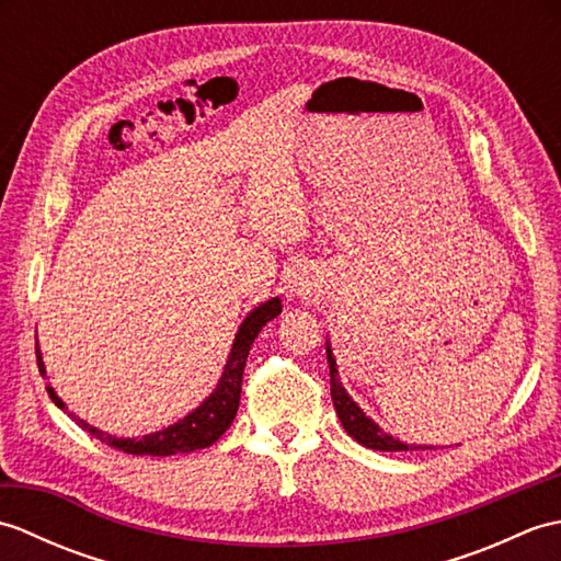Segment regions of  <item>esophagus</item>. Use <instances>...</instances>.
Wrapping results in <instances>:
<instances>
[{
  "label": "esophagus",
  "instance_id": "34e87169",
  "mask_svg": "<svg viewBox=\"0 0 561 561\" xmlns=\"http://www.w3.org/2000/svg\"><path fill=\"white\" fill-rule=\"evenodd\" d=\"M296 294H299V291H296Z\"/></svg>",
  "mask_w": 561,
  "mask_h": 561
}]
</instances>
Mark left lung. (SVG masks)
<instances>
[{"mask_svg": "<svg viewBox=\"0 0 561 561\" xmlns=\"http://www.w3.org/2000/svg\"><path fill=\"white\" fill-rule=\"evenodd\" d=\"M325 354H328V366H330V396L332 402H335V412L340 416V422L354 440H359L362 446L371 448V450H420V448H434V446H416V444H404V440L396 438L392 434L383 432L371 416H368L359 404L354 402V398L344 390L340 371H337V359L332 354V344L325 340Z\"/></svg>", "mask_w": 561, "mask_h": 561, "instance_id": "obj_1", "label": "left lung"}]
</instances>
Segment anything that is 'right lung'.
<instances>
[{
  "instance_id": "1",
  "label": "right lung",
  "mask_w": 561,
  "mask_h": 561,
  "mask_svg": "<svg viewBox=\"0 0 561 561\" xmlns=\"http://www.w3.org/2000/svg\"><path fill=\"white\" fill-rule=\"evenodd\" d=\"M279 313H282L279 296H274V299H267L265 304L255 306L253 311L243 318V323L238 325L229 359H226L217 388H214L193 412H187L183 420H178L175 424L159 428V432H151L141 438H117V436L105 434L93 424L83 422L75 412H69L67 404L57 396L53 386H47V392H50V398L57 408L67 412L71 420L83 428V432L96 436L105 446L129 453V456H175V453H193L199 448H207L214 444V440H219V436L226 432V428L233 424L238 402H241V383H243V368H245L248 352L253 347L257 332ZM35 354H38L41 374L45 376L41 350H35Z\"/></svg>"
}]
</instances>
